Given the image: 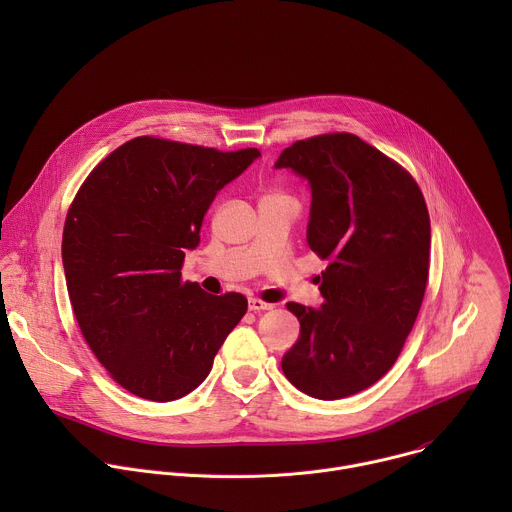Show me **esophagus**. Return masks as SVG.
<instances>
[{"label": "esophagus", "instance_id": "34e87169", "mask_svg": "<svg viewBox=\"0 0 512 512\" xmlns=\"http://www.w3.org/2000/svg\"><path fill=\"white\" fill-rule=\"evenodd\" d=\"M273 306L263 302V300H257V298H249V310L251 312H263V310H271Z\"/></svg>", "mask_w": 512, "mask_h": 512}]
</instances>
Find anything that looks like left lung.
Listing matches in <instances>:
<instances>
[{
	"label": "left lung",
	"mask_w": 512,
	"mask_h": 512,
	"mask_svg": "<svg viewBox=\"0 0 512 512\" xmlns=\"http://www.w3.org/2000/svg\"><path fill=\"white\" fill-rule=\"evenodd\" d=\"M312 188L308 245L328 261L322 308L289 302L300 338L281 358L287 381L334 401L375 385L395 364L419 314L431 227L413 176L352 133H324L285 148Z\"/></svg>",
	"instance_id": "8db88e82"
}]
</instances>
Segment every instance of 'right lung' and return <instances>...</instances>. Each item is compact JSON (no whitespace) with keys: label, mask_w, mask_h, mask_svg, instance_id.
I'll list each match as a JSON object with an SVG mask.
<instances>
[{"label":"right lung","mask_w":512,"mask_h":512,"mask_svg":"<svg viewBox=\"0 0 512 512\" xmlns=\"http://www.w3.org/2000/svg\"><path fill=\"white\" fill-rule=\"evenodd\" d=\"M259 156L141 135L97 164L72 200L62 233L70 304L129 393L158 403L188 395L245 316V296L206 294L182 281V263L216 192Z\"/></svg>","instance_id":"obj_1"}]
</instances>
